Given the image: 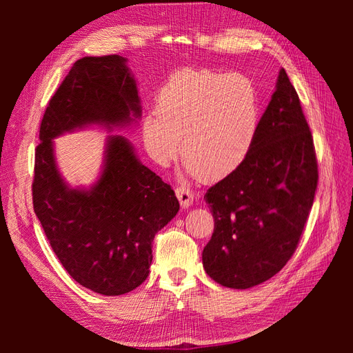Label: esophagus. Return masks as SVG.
<instances>
[{
    "mask_svg": "<svg viewBox=\"0 0 353 353\" xmlns=\"http://www.w3.org/2000/svg\"><path fill=\"white\" fill-rule=\"evenodd\" d=\"M175 193H176V197H178V200L181 203V206H183L184 209H187V208H190L191 205H193L194 196H193V193H191L188 188H185V187H176Z\"/></svg>",
    "mask_w": 353,
    "mask_h": 353,
    "instance_id": "34e87169",
    "label": "esophagus"
}]
</instances>
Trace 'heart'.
I'll use <instances>...</instances> for the list:
<instances>
[{
  "label": "heart",
  "instance_id": "obj_1",
  "mask_svg": "<svg viewBox=\"0 0 353 353\" xmlns=\"http://www.w3.org/2000/svg\"><path fill=\"white\" fill-rule=\"evenodd\" d=\"M259 119V94L249 78L185 69L160 88L157 113L144 116L141 134L148 154L160 166L176 159L183 137L188 172L218 181L248 159Z\"/></svg>",
  "mask_w": 353,
  "mask_h": 353
}]
</instances>
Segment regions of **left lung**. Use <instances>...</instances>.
Returning a JSON list of instances; mask_svg holds the SVG:
<instances>
[{
	"label": "left lung",
	"instance_id": "1",
	"mask_svg": "<svg viewBox=\"0 0 353 353\" xmlns=\"http://www.w3.org/2000/svg\"><path fill=\"white\" fill-rule=\"evenodd\" d=\"M316 184L312 134L281 69L248 159L205 196L215 219L201 254L206 274L243 290L280 272L301 240Z\"/></svg>",
	"mask_w": 353,
	"mask_h": 353
}]
</instances>
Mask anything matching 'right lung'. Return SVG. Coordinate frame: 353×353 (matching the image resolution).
Here are the masks:
<instances>
[{"instance_id":"obj_1","label":"right lung","mask_w":353,"mask_h":353,"mask_svg":"<svg viewBox=\"0 0 353 353\" xmlns=\"http://www.w3.org/2000/svg\"><path fill=\"white\" fill-rule=\"evenodd\" d=\"M126 61L113 54L72 66L42 117L32 183L34 210L51 249L74 281L104 296L130 293L145 281L156 232L179 210L174 190L122 135L108 137L91 187H70L57 168L54 138L90 126L113 131L141 117Z\"/></svg>"}]
</instances>
